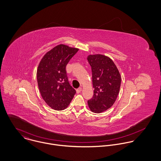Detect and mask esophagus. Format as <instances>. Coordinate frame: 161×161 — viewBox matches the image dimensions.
I'll use <instances>...</instances> for the list:
<instances>
[{
  "label": "esophagus",
  "instance_id": "obj_1",
  "mask_svg": "<svg viewBox=\"0 0 161 161\" xmlns=\"http://www.w3.org/2000/svg\"><path fill=\"white\" fill-rule=\"evenodd\" d=\"M82 88L81 87H79V88H78L77 90H76V92H77V93H79L80 92H81V91H82Z\"/></svg>",
  "mask_w": 161,
  "mask_h": 161
}]
</instances>
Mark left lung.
Here are the masks:
<instances>
[{"mask_svg":"<svg viewBox=\"0 0 161 161\" xmlns=\"http://www.w3.org/2000/svg\"><path fill=\"white\" fill-rule=\"evenodd\" d=\"M87 60L91 66L93 96L88 100L91 111L100 114L115 103L121 86V75L113 60L105 55L89 54Z\"/></svg>","mask_w":161,"mask_h":161,"instance_id":"left-lung-1","label":"left lung"}]
</instances>
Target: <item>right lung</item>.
I'll list each match as a JSON object with an SVG mask.
<instances>
[{"instance_id": "add662e5", "label": "right lung", "mask_w": 161, "mask_h": 161, "mask_svg": "<svg viewBox=\"0 0 161 161\" xmlns=\"http://www.w3.org/2000/svg\"><path fill=\"white\" fill-rule=\"evenodd\" d=\"M78 48L58 45L47 51L38 66L36 77L41 95L46 104L55 110L66 109L75 91L69 84L66 67Z\"/></svg>"}]
</instances>
